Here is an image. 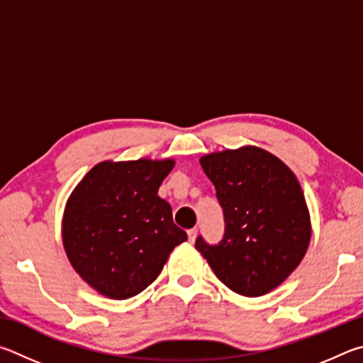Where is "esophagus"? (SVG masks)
<instances>
[{
  "instance_id": "34e87169",
  "label": "esophagus",
  "mask_w": 363,
  "mask_h": 363,
  "mask_svg": "<svg viewBox=\"0 0 363 363\" xmlns=\"http://www.w3.org/2000/svg\"><path fill=\"white\" fill-rule=\"evenodd\" d=\"M196 236H198V230H196V228H193V230L188 231V240H189V242H191V244L196 240Z\"/></svg>"
}]
</instances>
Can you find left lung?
Returning <instances> with one entry per match:
<instances>
[{"label":"left lung","mask_w":363,"mask_h":363,"mask_svg":"<svg viewBox=\"0 0 363 363\" xmlns=\"http://www.w3.org/2000/svg\"><path fill=\"white\" fill-rule=\"evenodd\" d=\"M217 189L225 238L196 249L228 289L263 296L301 263L311 242V215L296 175L272 152L245 145L199 159Z\"/></svg>","instance_id":"1"}]
</instances>
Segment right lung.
I'll return each mask as SVG.
<instances>
[{
  "label": "right lung",
  "instance_id": "1",
  "mask_svg": "<svg viewBox=\"0 0 363 363\" xmlns=\"http://www.w3.org/2000/svg\"><path fill=\"white\" fill-rule=\"evenodd\" d=\"M174 159L104 161L69 194L63 249L89 287L111 300L138 295L161 274L170 252L188 239L157 189Z\"/></svg>",
  "mask_w": 363,
  "mask_h": 363
}]
</instances>
